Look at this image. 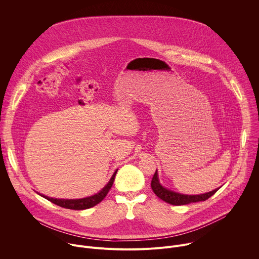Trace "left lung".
Here are the masks:
<instances>
[{
    "instance_id": "1",
    "label": "left lung",
    "mask_w": 259,
    "mask_h": 259,
    "mask_svg": "<svg viewBox=\"0 0 259 259\" xmlns=\"http://www.w3.org/2000/svg\"><path fill=\"white\" fill-rule=\"evenodd\" d=\"M151 187L153 189V192L157 195V197H159L160 199H162L163 201H165L168 204L171 205H175V206H180V205H187L190 203H196V202H202V201H206L207 199H209L211 196H213L218 189L206 193V194H202V195H182L179 193H175L173 191H170L168 189H165L164 187L161 186V183L159 181L158 178V172L156 170L152 182H151Z\"/></svg>"
}]
</instances>
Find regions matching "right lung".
<instances>
[{
	"label": "right lung",
	"mask_w": 259,
	"mask_h": 259,
	"mask_svg": "<svg viewBox=\"0 0 259 259\" xmlns=\"http://www.w3.org/2000/svg\"><path fill=\"white\" fill-rule=\"evenodd\" d=\"M117 171H115V173L113 174L112 178L109 179L108 183L106 184V186L96 195H93L91 197H87V198H83V199H76V200H67V199H54V198H49L47 196H44V195H41L43 198L47 199L48 201L54 203L55 205H58L60 207H63V208H66V209H72V210H85V209H88V208H91V207H94L95 205H97L98 203H100L104 198L105 196L107 195V193L109 192L110 188L113 187V183H114V180H115V177H116V174H117Z\"/></svg>",
	"instance_id": "right-lung-1"
}]
</instances>
